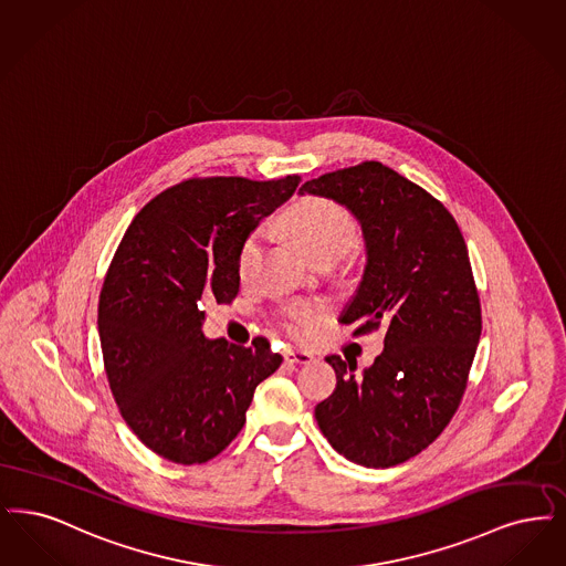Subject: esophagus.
<instances>
[{
  "label": "esophagus",
  "instance_id": "esophagus-1",
  "mask_svg": "<svg viewBox=\"0 0 566 566\" xmlns=\"http://www.w3.org/2000/svg\"><path fill=\"white\" fill-rule=\"evenodd\" d=\"M285 361H290V364H300V366H308V364H313L315 361V357L311 355V353H306V350H285Z\"/></svg>",
  "mask_w": 566,
  "mask_h": 566
}]
</instances>
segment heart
I'll return each instance as SVG.
<instances>
[{"mask_svg": "<svg viewBox=\"0 0 566 566\" xmlns=\"http://www.w3.org/2000/svg\"><path fill=\"white\" fill-rule=\"evenodd\" d=\"M279 228L287 232L315 262L340 260L357 245V221L343 205L329 198L306 197L294 202L279 221ZM264 249V232L253 230L239 253V276L249 283L260 266ZM325 319V306L311 302H295L283 308V327L295 340H308L321 321Z\"/></svg>", "mask_w": 566, "mask_h": 566, "instance_id": "heart-1", "label": "heart"}]
</instances>
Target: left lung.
<instances>
[{
	"label": "left lung",
	"instance_id": "8db88e82",
	"mask_svg": "<svg viewBox=\"0 0 566 566\" xmlns=\"http://www.w3.org/2000/svg\"><path fill=\"white\" fill-rule=\"evenodd\" d=\"M300 195L332 198L361 223L368 260L340 321L357 323L355 336L387 329L364 374L325 357L338 382L315 418L348 461L394 468L436 442L468 387L482 308L465 239L438 198L376 160L325 172Z\"/></svg>",
	"mask_w": 566,
	"mask_h": 566
}]
</instances>
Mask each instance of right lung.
Here are the masks:
<instances>
[{"mask_svg": "<svg viewBox=\"0 0 566 566\" xmlns=\"http://www.w3.org/2000/svg\"><path fill=\"white\" fill-rule=\"evenodd\" d=\"M297 184L300 175L181 181L149 200L114 253L98 295L103 366L130 431L167 461L218 457L283 361L266 338L249 348L205 338L200 304L237 297L241 247Z\"/></svg>", "mask_w": 566, "mask_h": 566, "instance_id": "right-lung-1", "label": "right lung"}]
</instances>
